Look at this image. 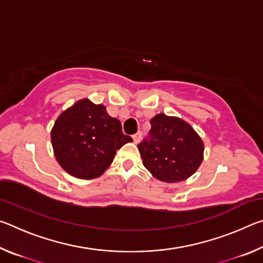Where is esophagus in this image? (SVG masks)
<instances>
[{
    "label": "esophagus",
    "instance_id": "1",
    "mask_svg": "<svg viewBox=\"0 0 263 263\" xmlns=\"http://www.w3.org/2000/svg\"><path fill=\"white\" fill-rule=\"evenodd\" d=\"M132 138H133V140H135L136 144H137V142H139L140 138H141V132H140V131H138L137 133H135V135L132 136Z\"/></svg>",
    "mask_w": 263,
    "mask_h": 263
}]
</instances>
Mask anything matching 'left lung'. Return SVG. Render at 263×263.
<instances>
[{
    "label": "left lung",
    "instance_id": "obj_1",
    "mask_svg": "<svg viewBox=\"0 0 263 263\" xmlns=\"http://www.w3.org/2000/svg\"><path fill=\"white\" fill-rule=\"evenodd\" d=\"M142 163L158 180L188 179L203 160L204 145L188 123L163 114L151 119L148 136L138 144Z\"/></svg>",
    "mask_w": 263,
    "mask_h": 263
}]
</instances>
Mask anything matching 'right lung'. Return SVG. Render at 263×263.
Masks as SVG:
<instances>
[{"label":"right lung","instance_id":"1","mask_svg":"<svg viewBox=\"0 0 263 263\" xmlns=\"http://www.w3.org/2000/svg\"><path fill=\"white\" fill-rule=\"evenodd\" d=\"M60 166L79 179H95L108 168L119 149L132 141L104 105L81 100L58 117L51 132Z\"/></svg>","mask_w":263,"mask_h":263}]
</instances>
